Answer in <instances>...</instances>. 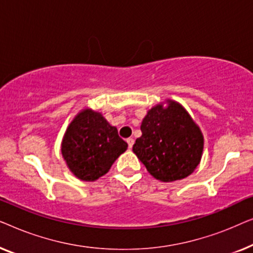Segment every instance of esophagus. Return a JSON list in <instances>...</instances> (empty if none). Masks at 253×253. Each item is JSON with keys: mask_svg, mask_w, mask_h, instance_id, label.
<instances>
[{"mask_svg": "<svg viewBox=\"0 0 253 253\" xmlns=\"http://www.w3.org/2000/svg\"><path fill=\"white\" fill-rule=\"evenodd\" d=\"M126 143H127V146H129V148H132L133 144H134L133 138H127V139H126Z\"/></svg>", "mask_w": 253, "mask_h": 253, "instance_id": "1", "label": "esophagus"}]
</instances>
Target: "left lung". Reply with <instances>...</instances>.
Listing matches in <instances>:
<instances>
[{"mask_svg": "<svg viewBox=\"0 0 253 253\" xmlns=\"http://www.w3.org/2000/svg\"><path fill=\"white\" fill-rule=\"evenodd\" d=\"M148 110L141 122V137L132 151L147 171L162 182L191 175L199 165L204 137L199 126L178 102L167 100Z\"/></svg>", "mask_w": 253, "mask_h": 253, "instance_id": "1", "label": "left lung"}]
</instances>
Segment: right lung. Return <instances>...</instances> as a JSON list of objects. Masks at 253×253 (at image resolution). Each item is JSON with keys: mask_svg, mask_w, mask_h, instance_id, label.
<instances>
[{"mask_svg": "<svg viewBox=\"0 0 253 253\" xmlns=\"http://www.w3.org/2000/svg\"><path fill=\"white\" fill-rule=\"evenodd\" d=\"M127 148L117 129L101 113L86 108L69 124L62 140V157L68 168L82 181H96L108 172Z\"/></svg>", "mask_w": 253, "mask_h": 253, "instance_id": "right-lung-1", "label": "right lung"}]
</instances>
